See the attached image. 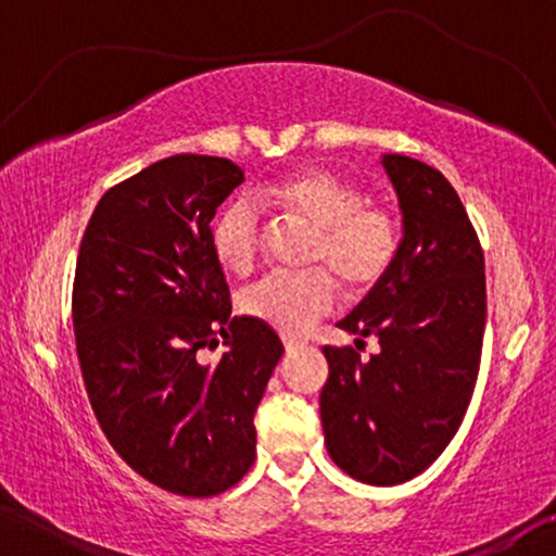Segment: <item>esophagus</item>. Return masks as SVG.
<instances>
[{"label": "esophagus", "mask_w": 556, "mask_h": 556, "mask_svg": "<svg viewBox=\"0 0 556 556\" xmlns=\"http://www.w3.org/2000/svg\"><path fill=\"white\" fill-rule=\"evenodd\" d=\"M300 348H305L303 340H285L287 353H295V350H300Z\"/></svg>", "instance_id": "obj_1"}]
</instances>
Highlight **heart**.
<instances>
[{"instance_id": "heart-1", "label": "heart", "mask_w": 556, "mask_h": 556, "mask_svg": "<svg viewBox=\"0 0 556 556\" xmlns=\"http://www.w3.org/2000/svg\"><path fill=\"white\" fill-rule=\"evenodd\" d=\"M261 201L311 225L305 264L314 269L269 274L240 298L242 314L298 337L337 303L336 274L348 290H371L389 271L400 245V225L384 203L366 201L355 185L324 169H300L269 185ZM216 258L232 274L256 266L264 245V216L251 195L229 201L212 227Z\"/></svg>"}]
</instances>
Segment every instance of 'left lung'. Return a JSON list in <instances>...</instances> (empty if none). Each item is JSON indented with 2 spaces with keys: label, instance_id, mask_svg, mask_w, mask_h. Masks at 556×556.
<instances>
[{
  "label": "left lung",
  "instance_id": "left-lung-1",
  "mask_svg": "<svg viewBox=\"0 0 556 556\" xmlns=\"http://www.w3.org/2000/svg\"><path fill=\"white\" fill-rule=\"evenodd\" d=\"M397 190L402 240L389 271L337 327L359 348H324L327 452L348 476L374 486L405 483L444 452L460 429L481 366L486 327L483 251L460 195L418 159H381Z\"/></svg>",
  "mask_w": 556,
  "mask_h": 556
}]
</instances>
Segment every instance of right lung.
I'll return each instance as SVG.
<instances>
[{"instance_id": "right-lung-1", "label": "right lung", "mask_w": 556, "mask_h": 556, "mask_svg": "<svg viewBox=\"0 0 556 556\" xmlns=\"http://www.w3.org/2000/svg\"><path fill=\"white\" fill-rule=\"evenodd\" d=\"M242 180L229 159H162L101 195L75 264V348L93 416L136 473L180 496L222 494L251 470L253 416L285 353L271 327L229 318L208 225ZM219 333L228 350L208 367L200 350Z\"/></svg>"}]
</instances>
